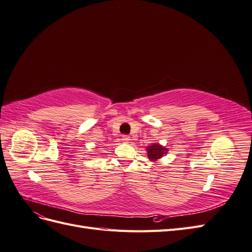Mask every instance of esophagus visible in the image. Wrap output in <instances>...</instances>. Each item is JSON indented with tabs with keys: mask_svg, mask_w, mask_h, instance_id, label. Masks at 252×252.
I'll list each match as a JSON object with an SVG mask.
<instances>
[{
	"mask_svg": "<svg viewBox=\"0 0 252 252\" xmlns=\"http://www.w3.org/2000/svg\"><path fill=\"white\" fill-rule=\"evenodd\" d=\"M122 140H123L124 142H129L130 141V136L127 134H124V135H122Z\"/></svg>",
	"mask_w": 252,
	"mask_h": 252,
	"instance_id": "obj_1",
	"label": "esophagus"
}]
</instances>
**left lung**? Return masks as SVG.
I'll use <instances>...</instances> for the list:
<instances>
[{
  "label": "left lung",
  "mask_w": 252,
  "mask_h": 252,
  "mask_svg": "<svg viewBox=\"0 0 252 252\" xmlns=\"http://www.w3.org/2000/svg\"><path fill=\"white\" fill-rule=\"evenodd\" d=\"M146 150L150 161H157V159L161 158L164 155L167 154V151H168V149L163 147L162 145H159L158 143L151 144L150 146L146 147Z\"/></svg>",
  "instance_id": "left-lung-1"
}]
</instances>
